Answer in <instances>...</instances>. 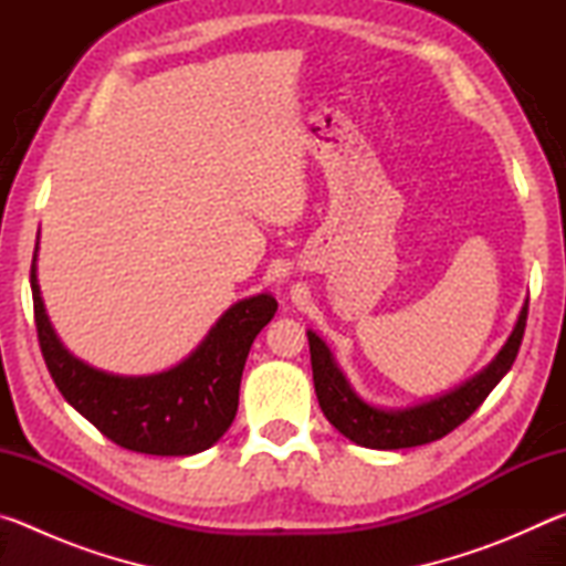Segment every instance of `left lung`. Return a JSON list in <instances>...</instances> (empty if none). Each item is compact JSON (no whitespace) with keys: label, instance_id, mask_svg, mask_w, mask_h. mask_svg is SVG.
<instances>
[{"label":"left lung","instance_id":"1","mask_svg":"<svg viewBox=\"0 0 566 566\" xmlns=\"http://www.w3.org/2000/svg\"><path fill=\"white\" fill-rule=\"evenodd\" d=\"M526 310H530V302H524L520 319H516L500 354L479 375L442 397L405 409H381L364 401L349 387L347 377L342 375L327 344L310 329L306 337H310L314 391H317L324 417L354 444L369 449H407L442 439L472 417L506 371L512 369L524 337Z\"/></svg>","mask_w":566,"mask_h":566}]
</instances>
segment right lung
Listing matches in <instances>:
<instances>
[{
	"label": "right lung",
	"mask_w": 566,
	"mask_h": 566,
	"mask_svg": "<svg viewBox=\"0 0 566 566\" xmlns=\"http://www.w3.org/2000/svg\"><path fill=\"white\" fill-rule=\"evenodd\" d=\"M34 262L32 300L42 357L56 389L84 419L114 444L139 454L189 457L222 439L237 415L249 347L276 312L272 294L229 306L177 367L147 377H122L90 367L60 342L46 317Z\"/></svg>",
	"instance_id": "right-lung-1"
}]
</instances>
